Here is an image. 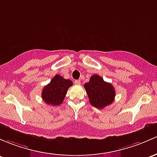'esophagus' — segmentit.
Wrapping results in <instances>:
<instances>
[{
    "label": "esophagus",
    "instance_id": "1",
    "mask_svg": "<svg viewBox=\"0 0 157 157\" xmlns=\"http://www.w3.org/2000/svg\"><path fill=\"white\" fill-rule=\"evenodd\" d=\"M74 83H75L76 85H80V80H75V82H74Z\"/></svg>",
    "mask_w": 157,
    "mask_h": 157
}]
</instances>
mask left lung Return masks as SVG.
Returning <instances> with one entry per match:
<instances>
[{"label": "left lung", "mask_w": 157, "mask_h": 157, "mask_svg": "<svg viewBox=\"0 0 157 157\" xmlns=\"http://www.w3.org/2000/svg\"><path fill=\"white\" fill-rule=\"evenodd\" d=\"M84 88L90 104L95 108L102 109L114 101L115 90L113 86L97 74L90 77V81L84 84Z\"/></svg>", "instance_id": "left-lung-1"}]
</instances>
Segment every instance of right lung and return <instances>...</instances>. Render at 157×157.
I'll use <instances>...</instances> for the list:
<instances>
[{
	"mask_svg": "<svg viewBox=\"0 0 157 157\" xmlns=\"http://www.w3.org/2000/svg\"><path fill=\"white\" fill-rule=\"evenodd\" d=\"M72 84L71 80H66L61 75L56 74L50 83L43 89L41 94L43 100L48 105L53 106L60 105L65 99L67 90Z\"/></svg>",
	"mask_w": 157,
	"mask_h": 157,
	"instance_id": "add662e5",
	"label": "right lung"
}]
</instances>
